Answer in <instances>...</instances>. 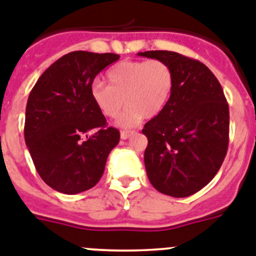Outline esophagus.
I'll return each mask as SVG.
<instances>
[{"instance_id":"34e87169","label":"esophagus","mask_w":256,"mask_h":256,"mask_svg":"<svg viewBox=\"0 0 256 256\" xmlns=\"http://www.w3.org/2000/svg\"><path fill=\"white\" fill-rule=\"evenodd\" d=\"M133 133H134V132H132V130H122V132H120V138H122V140L130 138Z\"/></svg>"}]
</instances>
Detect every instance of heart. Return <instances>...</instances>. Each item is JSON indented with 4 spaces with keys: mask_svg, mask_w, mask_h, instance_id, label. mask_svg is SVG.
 <instances>
[{
    "mask_svg": "<svg viewBox=\"0 0 256 256\" xmlns=\"http://www.w3.org/2000/svg\"><path fill=\"white\" fill-rule=\"evenodd\" d=\"M107 82L92 86V100L108 119H115L126 102L128 108L118 123L130 128L144 116L154 118L164 108L174 88V72L158 60H124L107 72Z\"/></svg>",
    "mask_w": 256,
    "mask_h": 256,
    "instance_id": "heart-1",
    "label": "heart"
}]
</instances>
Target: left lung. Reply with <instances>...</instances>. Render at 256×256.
Segmentation results:
<instances>
[{
	"instance_id": "left-lung-1",
	"label": "left lung",
	"mask_w": 256,
	"mask_h": 256,
	"mask_svg": "<svg viewBox=\"0 0 256 256\" xmlns=\"http://www.w3.org/2000/svg\"><path fill=\"white\" fill-rule=\"evenodd\" d=\"M140 56L166 62L174 72L171 97L144 126V160L152 186L184 198L206 186L222 167L229 144V107L208 67L174 52L152 50Z\"/></svg>"
}]
</instances>
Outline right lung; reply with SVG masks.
<instances>
[{"label": "right lung", "instance_id": "right-lung-1", "mask_svg": "<svg viewBox=\"0 0 256 256\" xmlns=\"http://www.w3.org/2000/svg\"><path fill=\"white\" fill-rule=\"evenodd\" d=\"M119 56L71 52L50 66L30 90L24 140L36 171L54 190L78 194L94 186L119 144V130L107 126L90 94L96 76Z\"/></svg>", "mask_w": 256, "mask_h": 256}]
</instances>
